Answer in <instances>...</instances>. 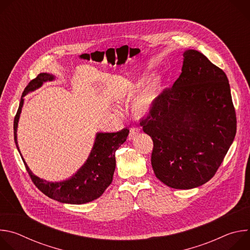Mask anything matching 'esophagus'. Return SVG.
<instances>
[{"label": "esophagus", "mask_w": 250, "mask_h": 250, "mask_svg": "<svg viewBox=\"0 0 250 250\" xmlns=\"http://www.w3.org/2000/svg\"><path fill=\"white\" fill-rule=\"evenodd\" d=\"M139 132V129L135 126H131L130 127V130H129V135H128V138L129 139H133Z\"/></svg>", "instance_id": "esophagus-1"}]
</instances>
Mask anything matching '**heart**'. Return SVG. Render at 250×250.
<instances>
[{
  "instance_id": "1",
  "label": "heart",
  "mask_w": 250,
  "mask_h": 250,
  "mask_svg": "<svg viewBox=\"0 0 250 250\" xmlns=\"http://www.w3.org/2000/svg\"><path fill=\"white\" fill-rule=\"evenodd\" d=\"M157 88V83H153L134 98L132 102V111L136 115L145 116L151 111L155 101Z\"/></svg>"
}]
</instances>
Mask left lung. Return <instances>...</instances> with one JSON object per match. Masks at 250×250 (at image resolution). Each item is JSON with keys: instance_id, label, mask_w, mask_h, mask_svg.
I'll use <instances>...</instances> for the list:
<instances>
[{"instance_id": "obj_1", "label": "left lung", "mask_w": 250, "mask_h": 250, "mask_svg": "<svg viewBox=\"0 0 250 250\" xmlns=\"http://www.w3.org/2000/svg\"><path fill=\"white\" fill-rule=\"evenodd\" d=\"M183 55L179 78L155 98L139 123L153 141L155 176L174 189H192L210 180L236 132L226 73L197 50Z\"/></svg>"}]
</instances>
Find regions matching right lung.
Instances as JSON below:
<instances>
[{"label":"right lung","mask_w":250,"mask_h":250,"mask_svg":"<svg viewBox=\"0 0 250 250\" xmlns=\"http://www.w3.org/2000/svg\"><path fill=\"white\" fill-rule=\"evenodd\" d=\"M53 79L54 77L50 74L41 73L27 84L22 92L20 106L14 121V136L19 151L17 127L23 104L22 97L28 92L40 88L43 82ZM128 133L129 129L127 128H124L118 132H99L92 152L84 166L69 180L59 183L47 182L35 176L31 173L22 157L21 159L31 181L45 196L60 203L85 204L101 197L112 183L116 169V151L126 140Z\"/></svg>","instance_id":"obj_1"}]
</instances>
